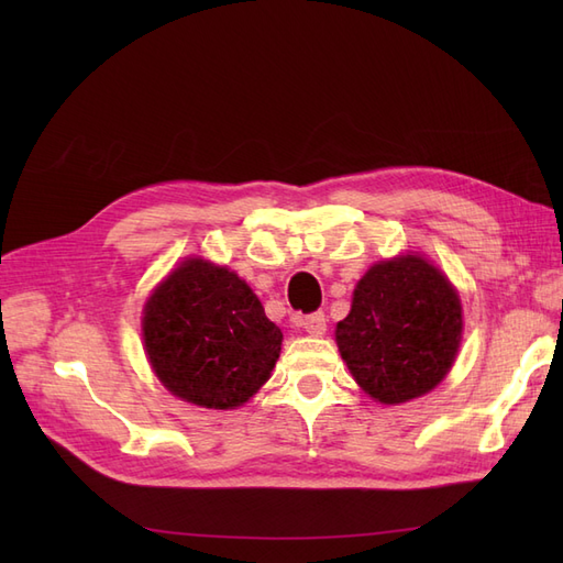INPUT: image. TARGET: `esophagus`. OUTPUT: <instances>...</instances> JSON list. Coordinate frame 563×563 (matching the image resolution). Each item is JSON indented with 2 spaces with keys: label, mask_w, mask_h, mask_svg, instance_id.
Returning <instances> with one entry per match:
<instances>
[{
  "label": "esophagus",
  "mask_w": 563,
  "mask_h": 563,
  "mask_svg": "<svg viewBox=\"0 0 563 563\" xmlns=\"http://www.w3.org/2000/svg\"><path fill=\"white\" fill-rule=\"evenodd\" d=\"M296 327L305 329L310 335H323V333H327V314L312 312V314H305V317H296Z\"/></svg>",
  "instance_id": "obj_1"
}]
</instances>
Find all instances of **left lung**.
Instances as JSON below:
<instances>
[{
  "instance_id": "obj_1",
  "label": "left lung",
  "mask_w": 563,
  "mask_h": 563,
  "mask_svg": "<svg viewBox=\"0 0 563 563\" xmlns=\"http://www.w3.org/2000/svg\"><path fill=\"white\" fill-rule=\"evenodd\" d=\"M463 333L460 298L420 255L373 265L356 284L335 343L354 380L383 404L430 391L446 376Z\"/></svg>"
}]
</instances>
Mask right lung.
Listing matches in <instances>:
<instances>
[{
	"label": "right lung",
	"mask_w": 563,
	"mask_h": 563,
	"mask_svg": "<svg viewBox=\"0 0 563 563\" xmlns=\"http://www.w3.org/2000/svg\"><path fill=\"white\" fill-rule=\"evenodd\" d=\"M143 340L164 387L207 408L249 401L282 352V331L246 282L201 258L185 261L150 296Z\"/></svg>",
	"instance_id": "1"
}]
</instances>
